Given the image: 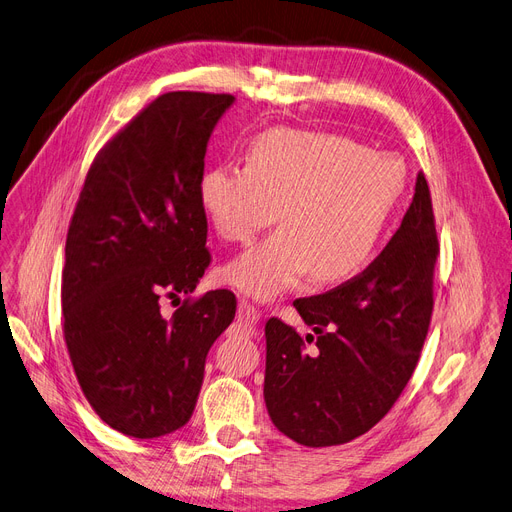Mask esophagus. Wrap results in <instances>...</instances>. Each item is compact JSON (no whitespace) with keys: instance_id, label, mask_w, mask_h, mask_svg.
I'll return each mask as SVG.
<instances>
[{"instance_id":"34e87169","label":"esophagus","mask_w":512,"mask_h":512,"mask_svg":"<svg viewBox=\"0 0 512 512\" xmlns=\"http://www.w3.org/2000/svg\"><path fill=\"white\" fill-rule=\"evenodd\" d=\"M238 321L240 323H244V325H255L257 321H259V317H261V312L251 304V302H244V300H240L238 302Z\"/></svg>"}]
</instances>
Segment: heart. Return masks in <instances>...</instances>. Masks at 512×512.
I'll return each instance as SVG.
<instances>
[{"label": "heart", "instance_id": "1", "mask_svg": "<svg viewBox=\"0 0 512 512\" xmlns=\"http://www.w3.org/2000/svg\"><path fill=\"white\" fill-rule=\"evenodd\" d=\"M406 183L398 155L321 131L276 127L246 146L244 168H208L197 200L227 242H249L278 214L285 221L221 272L229 287L268 302L308 272L319 285H340L364 272Z\"/></svg>", "mask_w": 512, "mask_h": 512}]
</instances>
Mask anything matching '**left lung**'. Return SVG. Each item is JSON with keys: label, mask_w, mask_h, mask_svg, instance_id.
Returning a JSON list of instances; mask_svg holds the SVG:
<instances>
[{"label": "left lung", "mask_w": 512, "mask_h": 512, "mask_svg": "<svg viewBox=\"0 0 512 512\" xmlns=\"http://www.w3.org/2000/svg\"><path fill=\"white\" fill-rule=\"evenodd\" d=\"M436 257L430 187L419 174L383 253L344 285L293 302L312 334L302 338L274 317L266 323L263 400L278 432L304 447H334L387 415L430 327Z\"/></svg>", "instance_id": "1"}]
</instances>
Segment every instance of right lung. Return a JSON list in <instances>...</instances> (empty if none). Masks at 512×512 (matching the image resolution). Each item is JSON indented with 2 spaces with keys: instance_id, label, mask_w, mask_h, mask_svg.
<instances>
[{
  "instance_id": "obj_1",
  "label": "right lung",
  "mask_w": 512,
  "mask_h": 512,
  "mask_svg": "<svg viewBox=\"0 0 512 512\" xmlns=\"http://www.w3.org/2000/svg\"><path fill=\"white\" fill-rule=\"evenodd\" d=\"M227 93L159 95L91 163L65 240L63 336L82 393L104 423L131 438L183 427L214 344L236 315L227 289L180 300L210 266L197 200Z\"/></svg>"
}]
</instances>
